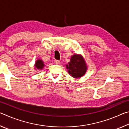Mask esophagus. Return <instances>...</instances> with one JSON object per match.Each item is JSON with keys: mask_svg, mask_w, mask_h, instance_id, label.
Listing matches in <instances>:
<instances>
[{"mask_svg": "<svg viewBox=\"0 0 129 129\" xmlns=\"http://www.w3.org/2000/svg\"><path fill=\"white\" fill-rule=\"evenodd\" d=\"M54 62H55L56 64H60V61L59 60H54Z\"/></svg>", "mask_w": 129, "mask_h": 129, "instance_id": "obj_1", "label": "esophagus"}]
</instances>
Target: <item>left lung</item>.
<instances>
[{
	"label": "left lung",
	"mask_w": 129,
	"mask_h": 129,
	"mask_svg": "<svg viewBox=\"0 0 129 129\" xmlns=\"http://www.w3.org/2000/svg\"><path fill=\"white\" fill-rule=\"evenodd\" d=\"M68 72L72 77L80 78L85 74L87 66L83 57L75 54L71 57L68 64L66 65Z\"/></svg>",
	"instance_id": "1"
}]
</instances>
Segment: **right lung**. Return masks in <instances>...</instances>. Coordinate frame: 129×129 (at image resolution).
Returning a JSON list of instances; mask_svg holds the SVG:
<instances>
[{
	"label": "right lung",
	"instance_id": "obj_1",
	"mask_svg": "<svg viewBox=\"0 0 129 129\" xmlns=\"http://www.w3.org/2000/svg\"><path fill=\"white\" fill-rule=\"evenodd\" d=\"M42 60L40 59H38L36 60L35 62V67L36 69H42L43 67H44V64Z\"/></svg>",
	"mask_w": 129,
	"mask_h": 129
}]
</instances>
